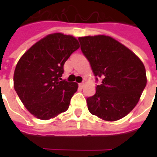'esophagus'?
I'll list each match as a JSON object with an SVG mask.
<instances>
[{"label":"esophagus","mask_w":157,"mask_h":157,"mask_svg":"<svg viewBox=\"0 0 157 157\" xmlns=\"http://www.w3.org/2000/svg\"><path fill=\"white\" fill-rule=\"evenodd\" d=\"M85 85H86V81H83V82H81V83L79 84V87L82 89L84 86H85Z\"/></svg>","instance_id":"1"}]
</instances>
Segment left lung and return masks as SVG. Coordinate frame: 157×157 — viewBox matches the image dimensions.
<instances>
[{"label":"left lung","instance_id":"1","mask_svg":"<svg viewBox=\"0 0 157 157\" xmlns=\"http://www.w3.org/2000/svg\"><path fill=\"white\" fill-rule=\"evenodd\" d=\"M81 50L98 81L94 95L86 99L91 114L107 121L125 117L134 109L147 85L143 62L111 36L79 37Z\"/></svg>","mask_w":157,"mask_h":157}]
</instances>
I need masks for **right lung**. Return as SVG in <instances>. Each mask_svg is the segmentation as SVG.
Segmentation results:
<instances>
[{"instance_id": "1", "label": "right lung", "mask_w": 157, "mask_h": 157, "mask_svg": "<svg viewBox=\"0 0 157 157\" xmlns=\"http://www.w3.org/2000/svg\"><path fill=\"white\" fill-rule=\"evenodd\" d=\"M79 47L72 36L53 33L34 44L18 60L13 73L14 90L38 119H51L68 109L78 85L61 77L65 62Z\"/></svg>"}]
</instances>
